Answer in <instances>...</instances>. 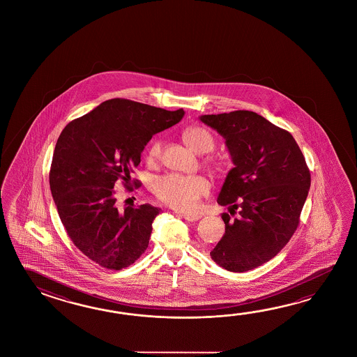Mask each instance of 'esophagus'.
<instances>
[{"instance_id": "obj_1", "label": "esophagus", "mask_w": 357, "mask_h": 357, "mask_svg": "<svg viewBox=\"0 0 357 357\" xmlns=\"http://www.w3.org/2000/svg\"><path fill=\"white\" fill-rule=\"evenodd\" d=\"M181 215L185 220H189V222H195V220H199L202 218L200 214H191V213H182Z\"/></svg>"}]
</instances>
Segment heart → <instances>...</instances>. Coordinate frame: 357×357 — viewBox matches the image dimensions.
<instances>
[{
  "label": "heart",
  "instance_id": "obj_1",
  "mask_svg": "<svg viewBox=\"0 0 357 357\" xmlns=\"http://www.w3.org/2000/svg\"><path fill=\"white\" fill-rule=\"evenodd\" d=\"M183 140L192 151L200 154L212 152L215 146V139L212 132L202 126H191L183 131ZM162 153V142L153 140L148 149V160L157 162ZM204 165L214 172L222 171L226 162L217 155H208ZM211 190V183L202 175H180V174H167L160 176L154 182L155 197L162 203L169 205L180 212H192L199 205L202 197L208 195Z\"/></svg>",
  "mask_w": 357,
  "mask_h": 357
}]
</instances>
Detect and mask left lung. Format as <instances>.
<instances>
[{
	"instance_id": "obj_1",
	"label": "left lung",
	"mask_w": 357,
	"mask_h": 357,
	"mask_svg": "<svg viewBox=\"0 0 357 357\" xmlns=\"http://www.w3.org/2000/svg\"><path fill=\"white\" fill-rule=\"evenodd\" d=\"M200 120L226 139L235 167L218 204L226 232L211 251L218 266L248 272L274 258L295 234L310 189V171L296 140L251 111L204 114Z\"/></svg>"
}]
</instances>
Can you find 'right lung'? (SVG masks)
<instances>
[{
    "instance_id": "right-lung-1",
    "label": "right lung",
    "mask_w": 357,
    "mask_h": 357,
    "mask_svg": "<svg viewBox=\"0 0 357 357\" xmlns=\"http://www.w3.org/2000/svg\"><path fill=\"white\" fill-rule=\"evenodd\" d=\"M183 109L114 98L68 122L56 143L50 188L70 240L86 258L120 271L142 257L149 245L160 208L151 204L120 209L114 183L131 181L145 145L154 134L176 125Z\"/></svg>"
}]
</instances>
